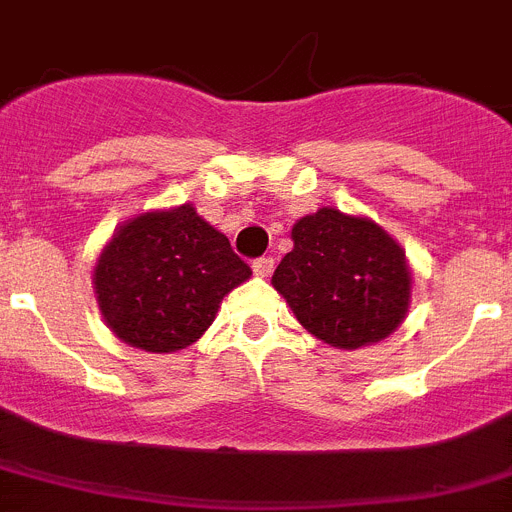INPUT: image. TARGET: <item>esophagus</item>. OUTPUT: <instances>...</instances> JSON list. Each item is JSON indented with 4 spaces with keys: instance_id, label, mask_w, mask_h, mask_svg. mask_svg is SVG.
Returning <instances> with one entry per match:
<instances>
[{
    "instance_id": "1",
    "label": "esophagus",
    "mask_w": 512,
    "mask_h": 512,
    "mask_svg": "<svg viewBox=\"0 0 512 512\" xmlns=\"http://www.w3.org/2000/svg\"><path fill=\"white\" fill-rule=\"evenodd\" d=\"M273 268H275L273 257H260V260L252 262V273H255L257 278H268V275L273 273Z\"/></svg>"
}]
</instances>
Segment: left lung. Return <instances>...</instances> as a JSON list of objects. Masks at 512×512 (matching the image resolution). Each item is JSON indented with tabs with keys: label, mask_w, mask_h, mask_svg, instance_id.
<instances>
[{
	"label": "left lung",
	"mask_w": 512,
	"mask_h": 512,
	"mask_svg": "<svg viewBox=\"0 0 512 512\" xmlns=\"http://www.w3.org/2000/svg\"><path fill=\"white\" fill-rule=\"evenodd\" d=\"M291 239L273 288L306 332L330 348L358 350L386 340L404 322L410 262L376 221L322 206L293 224Z\"/></svg>",
	"instance_id": "1"
}]
</instances>
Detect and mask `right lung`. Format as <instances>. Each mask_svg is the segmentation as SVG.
Instances as JSON below:
<instances>
[{
    "label": "right lung",
    "mask_w": 512,
    "mask_h": 512,
    "mask_svg": "<svg viewBox=\"0 0 512 512\" xmlns=\"http://www.w3.org/2000/svg\"><path fill=\"white\" fill-rule=\"evenodd\" d=\"M250 275L226 234L182 203L118 226L97 257L92 288L118 340L146 353H177L201 340L226 293Z\"/></svg>",
    "instance_id": "obj_1"
}]
</instances>
